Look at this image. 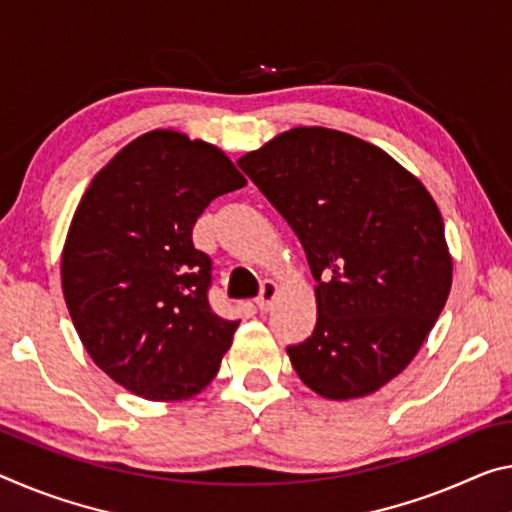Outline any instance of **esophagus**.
Instances as JSON below:
<instances>
[{"label": "esophagus", "instance_id": "1", "mask_svg": "<svg viewBox=\"0 0 512 512\" xmlns=\"http://www.w3.org/2000/svg\"><path fill=\"white\" fill-rule=\"evenodd\" d=\"M275 296H278V285H275L273 280H264L262 291H259V296L255 298V303H257L259 310H262V312L269 310V307L273 305Z\"/></svg>", "mask_w": 512, "mask_h": 512}]
</instances>
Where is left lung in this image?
<instances>
[{
  "label": "left lung",
  "mask_w": 512,
  "mask_h": 512,
  "mask_svg": "<svg viewBox=\"0 0 512 512\" xmlns=\"http://www.w3.org/2000/svg\"><path fill=\"white\" fill-rule=\"evenodd\" d=\"M239 168L305 248L316 326L287 346L303 383L326 399L373 394L408 367L451 291L444 221L415 175L376 145L296 127Z\"/></svg>",
  "instance_id": "1"
}]
</instances>
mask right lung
<instances>
[{"label": "right lung", "instance_id": "1", "mask_svg": "<svg viewBox=\"0 0 512 512\" xmlns=\"http://www.w3.org/2000/svg\"><path fill=\"white\" fill-rule=\"evenodd\" d=\"M241 186L216 145L154 129L81 198L61 257L63 298L93 362L132 394L191 399L221 367L239 321L209 305L212 259L191 232L209 202Z\"/></svg>", "mask_w": 512, "mask_h": 512}]
</instances>
